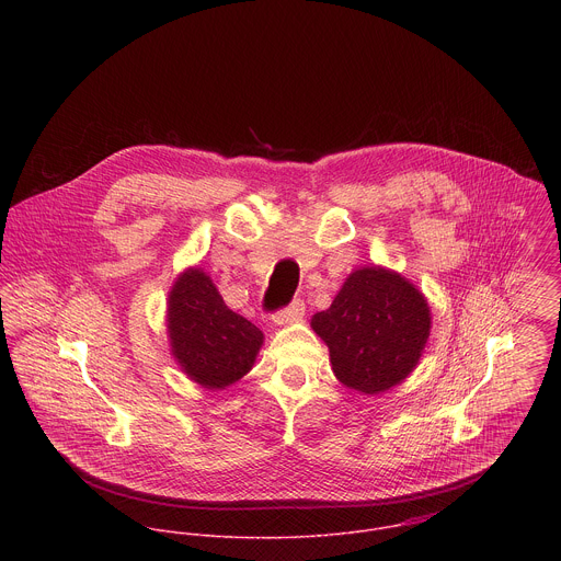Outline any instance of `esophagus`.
Segmentation results:
<instances>
[{
    "instance_id": "obj_1",
    "label": "esophagus",
    "mask_w": 561,
    "mask_h": 561,
    "mask_svg": "<svg viewBox=\"0 0 561 561\" xmlns=\"http://www.w3.org/2000/svg\"><path fill=\"white\" fill-rule=\"evenodd\" d=\"M305 316V302L302 300H294L289 307H285L283 311L274 313L272 320L278 325H285V323H291V321H298Z\"/></svg>"
}]
</instances>
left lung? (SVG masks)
Wrapping results in <instances>:
<instances>
[{"mask_svg":"<svg viewBox=\"0 0 561 561\" xmlns=\"http://www.w3.org/2000/svg\"><path fill=\"white\" fill-rule=\"evenodd\" d=\"M311 328L328 345L336 380L363 396H378L416 367L432 313L410 280L371 265L345 278L330 309L313 316Z\"/></svg>","mask_w":561,"mask_h":561,"instance_id":"8db88e82","label":"left lung"}]
</instances>
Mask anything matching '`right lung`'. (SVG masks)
Segmentation results:
<instances>
[{"instance_id":"right-lung-1","label":"right lung","mask_w":561,"mask_h":561,"mask_svg":"<svg viewBox=\"0 0 561 561\" xmlns=\"http://www.w3.org/2000/svg\"><path fill=\"white\" fill-rule=\"evenodd\" d=\"M165 323L183 374L209 391L241 380L263 345V332L225 305L201 267H187L174 280Z\"/></svg>"}]
</instances>
